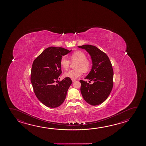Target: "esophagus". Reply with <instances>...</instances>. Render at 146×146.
Instances as JSON below:
<instances>
[{"instance_id": "esophagus-1", "label": "esophagus", "mask_w": 146, "mask_h": 146, "mask_svg": "<svg viewBox=\"0 0 146 146\" xmlns=\"http://www.w3.org/2000/svg\"><path fill=\"white\" fill-rule=\"evenodd\" d=\"M76 80V79H72V81L73 82H75Z\"/></svg>"}]
</instances>
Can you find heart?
<instances>
[{
    "mask_svg": "<svg viewBox=\"0 0 146 146\" xmlns=\"http://www.w3.org/2000/svg\"><path fill=\"white\" fill-rule=\"evenodd\" d=\"M70 58L72 62H75V68L76 69L69 71L64 73V76L72 79H76L82 75V71L87 72L91 66L90 62L87 59V56L83 52L77 51L70 55ZM60 64L62 68L67 70L69 68L70 61L65 56H62Z\"/></svg>",
    "mask_w": 146,
    "mask_h": 146,
    "instance_id": "b5f03b06",
    "label": "heart"
}]
</instances>
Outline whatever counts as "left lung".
I'll return each mask as SVG.
<instances>
[{
    "mask_svg": "<svg viewBox=\"0 0 146 146\" xmlns=\"http://www.w3.org/2000/svg\"><path fill=\"white\" fill-rule=\"evenodd\" d=\"M84 49L91 57L92 67L85 79L92 84L80 80V91L84 100L90 105L97 106L107 99L112 89L113 70L107 55L96 46L85 44L78 46Z\"/></svg>",
    "mask_w": 146,
    "mask_h": 146,
    "instance_id": "8db88e82",
    "label": "left lung"
}]
</instances>
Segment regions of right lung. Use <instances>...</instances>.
Returning a JSON list of instances; mask_svg holds the SVG:
<instances>
[{"label":"right lung","mask_w":146,"mask_h":146,"mask_svg":"<svg viewBox=\"0 0 146 146\" xmlns=\"http://www.w3.org/2000/svg\"><path fill=\"white\" fill-rule=\"evenodd\" d=\"M71 51L51 46L34 60L31 73L34 92L39 100L48 107L54 108L62 105L72 84L71 79L68 77L55 84L62 73L60 59Z\"/></svg>","instance_id":"obj_1"}]
</instances>
